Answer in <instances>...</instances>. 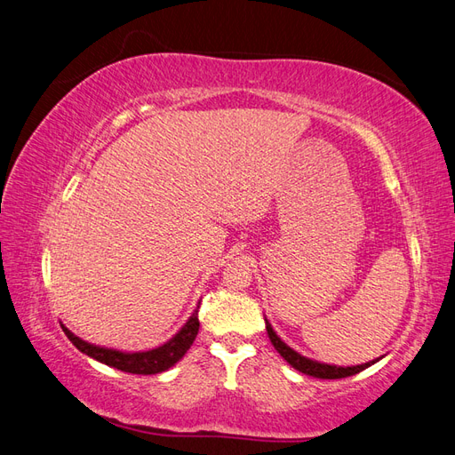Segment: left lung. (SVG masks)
<instances>
[{"label": "left lung", "instance_id": "left-lung-1", "mask_svg": "<svg viewBox=\"0 0 455 455\" xmlns=\"http://www.w3.org/2000/svg\"><path fill=\"white\" fill-rule=\"evenodd\" d=\"M265 326H267V333H268V339L270 343L275 345V348L280 353V356L288 362V364L291 368H295L297 371L301 373H307V375H313V378H318V379H341V378H348V375H355L362 370L370 368L371 364H375V362H379L383 356L375 358L371 362H366V364H360V366H335V364H326V362H318V360H313V358H307L303 355L297 353V350H293L288 343L282 341V337L276 335V331L272 330L270 322L265 318Z\"/></svg>", "mask_w": 455, "mask_h": 455}]
</instances>
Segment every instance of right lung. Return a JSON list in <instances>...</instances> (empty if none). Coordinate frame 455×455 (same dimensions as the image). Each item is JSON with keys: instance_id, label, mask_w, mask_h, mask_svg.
Returning <instances> with one entry per match:
<instances>
[{"instance_id": "add662e5", "label": "right lung", "mask_w": 455, "mask_h": 455, "mask_svg": "<svg viewBox=\"0 0 455 455\" xmlns=\"http://www.w3.org/2000/svg\"><path fill=\"white\" fill-rule=\"evenodd\" d=\"M198 308H200V301H198V307L194 308V313L185 322V326L180 328L170 341L150 350H139V353H127V350L87 343L82 339V337L74 335L67 326H64V323H60V326H62V331L67 333L68 339L74 343L77 350H80V353L95 358L97 362H100V364H107L110 368L122 370L127 373L152 375V373L170 370L187 355V350L190 348L194 339H196L198 330H200Z\"/></svg>"}]
</instances>
